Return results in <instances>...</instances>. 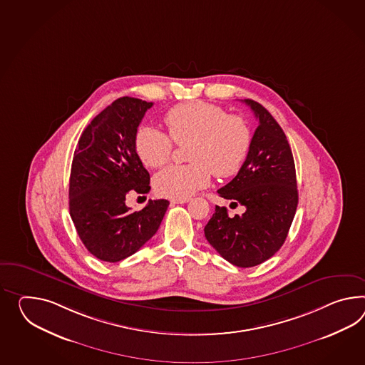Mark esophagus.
Listing matches in <instances>:
<instances>
[{"label": "esophagus", "mask_w": 365, "mask_h": 365, "mask_svg": "<svg viewBox=\"0 0 365 365\" xmlns=\"http://www.w3.org/2000/svg\"><path fill=\"white\" fill-rule=\"evenodd\" d=\"M190 202V197H178V199H171V205H183Z\"/></svg>", "instance_id": "esophagus-1"}]
</instances>
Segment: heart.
Returning <instances> with one entry per match:
<instances>
[{"label": "heart", "mask_w": 365, "mask_h": 365, "mask_svg": "<svg viewBox=\"0 0 365 365\" xmlns=\"http://www.w3.org/2000/svg\"><path fill=\"white\" fill-rule=\"evenodd\" d=\"M168 135L151 126H141L134 148L146 168L157 169L169 162L174 143L190 145L185 166H170L154 178L155 191L168 197H186L210 183L211 173L228 178L240 171L248 157L252 133L248 123L222 108L190 101L171 108L165 116ZM172 138L170 139L169 137Z\"/></svg>", "instance_id": "obj_1"}]
</instances>
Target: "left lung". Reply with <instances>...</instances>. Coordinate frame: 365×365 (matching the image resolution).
Listing matches in <instances>:
<instances>
[{"label": "left lung", "mask_w": 365, "mask_h": 365, "mask_svg": "<svg viewBox=\"0 0 365 365\" xmlns=\"http://www.w3.org/2000/svg\"><path fill=\"white\" fill-rule=\"evenodd\" d=\"M258 120L248 157L237 175L217 190L244 214L228 216L216 205L205 227L207 241L232 265L252 267L284 245L298 205L295 165L290 145L274 117L257 101L244 100Z\"/></svg>", "instance_id": "obj_1"}]
</instances>
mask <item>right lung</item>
Returning a JSON list of instances; mask_svg holds the SVG:
<instances>
[{"instance_id": "1", "label": "right lung", "mask_w": 365, "mask_h": 365, "mask_svg": "<svg viewBox=\"0 0 365 365\" xmlns=\"http://www.w3.org/2000/svg\"><path fill=\"white\" fill-rule=\"evenodd\" d=\"M153 103L117 98L81 133L70 177V215L89 253L117 262L132 256L160 228L169 200H149L141 211L125 205L129 191L146 194L150 175L134 140Z\"/></svg>"}]
</instances>
